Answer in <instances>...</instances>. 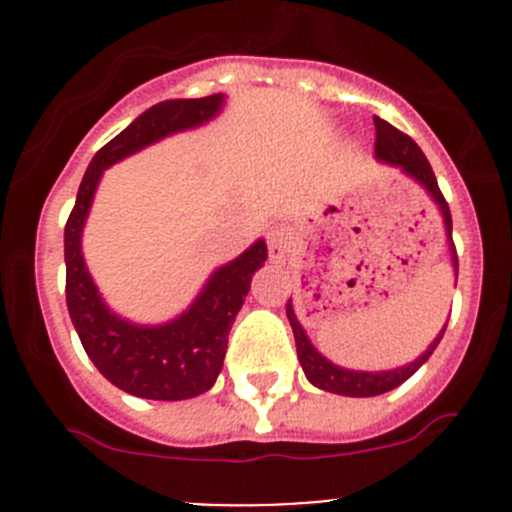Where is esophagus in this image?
I'll use <instances>...</instances> for the list:
<instances>
[{"instance_id": "1", "label": "esophagus", "mask_w": 512, "mask_h": 512, "mask_svg": "<svg viewBox=\"0 0 512 512\" xmlns=\"http://www.w3.org/2000/svg\"><path fill=\"white\" fill-rule=\"evenodd\" d=\"M267 245H270L272 262H285L294 245L292 230H289V227H275V230H270V235H267Z\"/></svg>"}]
</instances>
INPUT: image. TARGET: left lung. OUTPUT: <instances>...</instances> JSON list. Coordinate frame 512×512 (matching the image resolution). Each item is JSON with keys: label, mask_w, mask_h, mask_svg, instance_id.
<instances>
[{"label": "left lung", "mask_w": 512, "mask_h": 512, "mask_svg": "<svg viewBox=\"0 0 512 512\" xmlns=\"http://www.w3.org/2000/svg\"><path fill=\"white\" fill-rule=\"evenodd\" d=\"M374 126H376V151H374L376 160H379V163L391 165V168H399L406 178H411L414 183L421 185V188L428 193V198L433 200V205L438 208V213H441L443 227H446V245H448V252H451L453 275H456L458 280V257H456V247H453V237H451L453 232L451 210H448L446 198H443L441 190H438V180L436 175H433L431 163H428L421 148H418L406 133H401L399 128L386 123L384 118L374 116ZM287 319L289 324H292L294 342H297V359L299 364H302V371L309 379V384H314L322 391H329V394L354 396V399L386 394V391L404 384L409 376H414L416 371L426 364L428 356L433 354V349H436L438 342H441L443 332H446V324H443L441 332H438L436 339L428 344L426 352L416 356V359L409 361V364L396 366V369H386V371H359V369H347V366L334 364V361H329L327 356L314 347L312 339L307 337L304 327L299 324L297 314H294L292 297H289L287 302Z\"/></svg>", "instance_id": "8db88e82"}]
</instances>
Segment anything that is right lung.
Returning <instances> with one entry per match:
<instances>
[{
  "label": "right lung",
  "mask_w": 512,
  "mask_h": 512,
  "mask_svg": "<svg viewBox=\"0 0 512 512\" xmlns=\"http://www.w3.org/2000/svg\"><path fill=\"white\" fill-rule=\"evenodd\" d=\"M225 94L170 98L143 111L86 168L76 205L64 230L66 307L76 334L94 366L126 394L153 401H183L205 394L223 371L227 334L250 292L255 270L267 260L265 240H255L242 255L215 267L198 297L178 317L160 324H138L106 304L86 267L81 237L94 205L103 170L123 158L220 116Z\"/></svg>",
  "instance_id": "add662e5"
}]
</instances>
